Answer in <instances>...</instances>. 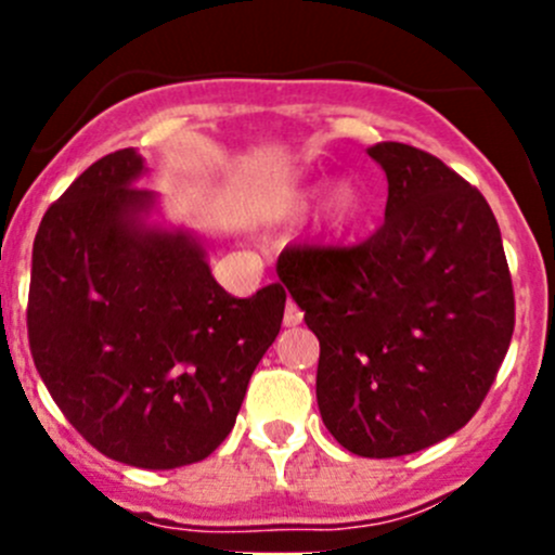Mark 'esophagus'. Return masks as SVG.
Returning <instances> with one entry per match:
<instances>
[{"mask_svg":"<svg viewBox=\"0 0 555 555\" xmlns=\"http://www.w3.org/2000/svg\"><path fill=\"white\" fill-rule=\"evenodd\" d=\"M300 322H304V311L293 300H287V306H284V327H298Z\"/></svg>","mask_w":555,"mask_h":555,"instance_id":"34e87169","label":"esophagus"}]
</instances>
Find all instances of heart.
Listing matches in <instances>:
<instances>
[{"label": "heart", "instance_id": "b5f03b06", "mask_svg": "<svg viewBox=\"0 0 555 555\" xmlns=\"http://www.w3.org/2000/svg\"><path fill=\"white\" fill-rule=\"evenodd\" d=\"M317 184L306 190L298 201V209H306L311 204V198L317 195ZM362 211V195L357 190L354 182L349 179H335V182L327 184L324 190V198H322V222L327 231L333 233H344L349 231L351 225L357 222Z\"/></svg>", "mask_w": 555, "mask_h": 555}]
</instances>
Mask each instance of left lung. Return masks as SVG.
<instances>
[{
    "label": "left lung",
    "mask_w": 555,
    "mask_h": 555,
    "mask_svg": "<svg viewBox=\"0 0 555 555\" xmlns=\"http://www.w3.org/2000/svg\"><path fill=\"white\" fill-rule=\"evenodd\" d=\"M367 155L389 182L384 225L351 249L293 246L276 273L319 338L327 433L357 456L391 459L473 418L511 346L516 300L478 190L411 144Z\"/></svg>",
    "instance_id": "8db88e82"
}]
</instances>
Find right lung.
<instances>
[{"instance_id":"obj_1","label":"right lung","mask_w":555,"mask_h":555,"mask_svg":"<svg viewBox=\"0 0 555 555\" xmlns=\"http://www.w3.org/2000/svg\"><path fill=\"white\" fill-rule=\"evenodd\" d=\"M137 147L88 166L44 211L31 251L29 346L72 427L115 462L173 469L233 429L276 340L279 284L233 298L193 231L137 188Z\"/></svg>"}]
</instances>
